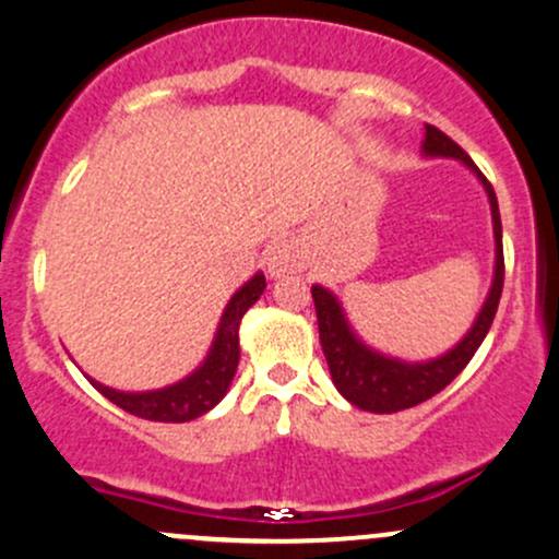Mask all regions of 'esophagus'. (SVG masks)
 I'll list each match as a JSON object with an SVG mask.
<instances>
[{
	"mask_svg": "<svg viewBox=\"0 0 559 559\" xmlns=\"http://www.w3.org/2000/svg\"><path fill=\"white\" fill-rule=\"evenodd\" d=\"M302 251H299L295 240H281V243H275L267 254V273L273 275V278L297 273V270H302Z\"/></svg>",
	"mask_w": 559,
	"mask_h": 559,
	"instance_id": "esophagus-1",
	"label": "esophagus"
}]
</instances>
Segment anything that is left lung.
<instances>
[{
	"label": "left lung",
	"mask_w": 559,
	"mask_h": 559,
	"mask_svg": "<svg viewBox=\"0 0 559 559\" xmlns=\"http://www.w3.org/2000/svg\"><path fill=\"white\" fill-rule=\"evenodd\" d=\"M423 155L426 157H452L461 160L472 174H477L490 201L492 214V235H496V270H492V286L487 292L485 305H481L477 321L472 329L463 334L461 343L450 348L448 354L428 358V361H402V358L383 356L364 345L350 329L345 310L340 299L324 286L316 284L313 302L316 316H319V340L324 348L329 372H332L337 391L348 399L350 404L367 413H399V409H409L415 404L426 402V399L437 396L444 385H450L457 374L463 372L472 356L490 332L492 319H496L498 299L503 292V235H501V214H498L496 192H492L490 181L481 176L474 166L472 157L452 141L448 133L439 128L426 126V139H423Z\"/></svg>",
	"instance_id": "left-lung-1"
}]
</instances>
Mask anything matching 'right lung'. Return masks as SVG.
Wrapping results in <instances>:
<instances>
[{
  "instance_id": "right-lung-1",
  "label": "right lung",
  "mask_w": 559,
  "mask_h": 559,
  "mask_svg": "<svg viewBox=\"0 0 559 559\" xmlns=\"http://www.w3.org/2000/svg\"><path fill=\"white\" fill-rule=\"evenodd\" d=\"M264 275L257 273L254 278L246 281L238 292L227 302L225 313L219 319V329L214 334V345H211L209 356L201 367L192 374H187L179 383L157 388V391H144V393H126L115 391V388L96 383L98 393L109 399L111 404L122 407L126 413L136 415V418L146 420H160V423H187L195 420L201 415L214 409L222 402V396L230 388L235 369H238L240 358V345H238V326L243 319L246 310L260 299L264 292Z\"/></svg>"
}]
</instances>
